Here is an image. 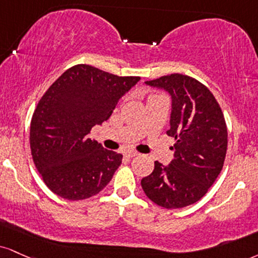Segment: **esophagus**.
<instances>
[{"label": "esophagus", "instance_id": "esophagus-1", "mask_svg": "<svg viewBox=\"0 0 258 258\" xmlns=\"http://www.w3.org/2000/svg\"><path fill=\"white\" fill-rule=\"evenodd\" d=\"M125 156L126 157H136V156H138V153L137 151H126Z\"/></svg>", "mask_w": 258, "mask_h": 258}]
</instances>
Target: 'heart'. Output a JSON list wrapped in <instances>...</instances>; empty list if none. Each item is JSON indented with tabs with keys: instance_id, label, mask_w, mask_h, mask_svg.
<instances>
[{
	"instance_id": "1",
	"label": "heart",
	"mask_w": 258,
	"mask_h": 258,
	"mask_svg": "<svg viewBox=\"0 0 258 258\" xmlns=\"http://www.w3.org/2000/svg\"><path fill=\"white\" fill-rule=\"evenodd\" d=\"M160 95H155V94H153V95H149L148 96V99H150V98H155V97H159Z\"/></svg>"
}]
</instances>
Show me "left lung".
<instances>
[{
  "label": "left lung",
  "mask_w": 258,
  "mask_h": 258,
  "mask_svg": "<svg viewBox=\"0 0 258 258\" xmlns=\"http://www.w3.org/2000/svg\"><path fill=\"white\" fill-rule=\"evenodd\" d=\"M172 97L169 137L175 139L168 166L155 161L142 179L145 195L157 206L179 209L200 201L221 172L227 151V126L222 110L206 85L174 73L145 82Z\"/></svg>",
  "instance_id": "8db88e82"
}]
</instances>
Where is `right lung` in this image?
<instances>
[{
	"mask_svg": "<svg viewBox=\"0 0 258 258\" xmlns=\"http://www.w3.org/2000/svg\"><path fill=\"white\" fill-rule=\"evenodd\" d=\"M139 79L76 64L46 90L31 120L30 147L36 168L54 194L85 200L110 181L122 155L104 149L89 133L109 119Z\"/></svg>",
	"mask_w": 258,
	"mask_h": 258,
	"instance_id": "add662e5",
	"label": "right lung"
}]
</instances>
